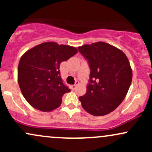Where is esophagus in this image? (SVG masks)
<instances>
[{"mask_svg":"<svg viewBox=\"0 0 152 152\" xmlns=\"http://www.w3.org/2000/svg\"><path fill=\"white\" fill-rule=\"evenodd\" d=\"M78 83H79V82H78V81H76V82H75V83H74V85H71V88H72V89H75V88H76V86H77Z\"/></svg>","mask_w":152,"mask_h":152,"instance_id":"1","label":"esophagus"}]
</instances>
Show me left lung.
<instances>
[{
  "label": "left lung",
  "mask_w": 152,
  "mask_h": 152,
  "mask_svg": "<svg viewBox=\"0 0 152 152\" xmlns=\"http://www.w3.org/2000/svg\"><path fill=\"white\" fill-rule=\"evenodd\" d=\"M90 69L86 92L79 97L82 107L94 116H104L124 100L132 80L129 61L124 53L104 42L78 48Z\"/></svg>",
  "instance_id": "8db88e82"
}]
</instances>
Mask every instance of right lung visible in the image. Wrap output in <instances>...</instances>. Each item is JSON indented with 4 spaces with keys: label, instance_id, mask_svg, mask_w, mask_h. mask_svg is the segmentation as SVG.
I'll return each mask as SVG.
<instances>
[{
    "label": "right lung",
    "instance_id": "obj_1",
    "mask_svg": "<svg viewBox=\"0 0 152 152\" xmlns=\"http://www.w3.org/2000/svg\"><path fill=\"white\" fill-rule=\"evenodd\" d=\"M77 53L74 47L46 42L26 51L20 59L18 81L24 98L33 107L50 111L71 91L61 76V63Z\"/></svg>",
    "mask_w": 152,
    "mask_h": 152
}]
</instances>
